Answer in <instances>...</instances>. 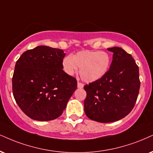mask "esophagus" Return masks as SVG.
<instances>
[{
  "mask_svg": "<svg viewBox=\"0 0 153 153\" xmlns=\"http://www.w3.org/2000/svg\"><path fill=\"white\" fill-rule=\"evenodd\" d=\"M77 87H78L79 88H82L83 87H84V84H83L82 83L78 82V83H77Z\"/></svg>",
  "mask_w": 153,
  "mask_h": 153,
  "instance_id": "1",
  "label": "esophagus"
}]
</instances>
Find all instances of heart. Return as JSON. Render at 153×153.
I'll return each mask as SVG.
<instances>
[{
  "label": "heart",
  "mask_w": 153,
  "mask_h": 153,
  "mask_svg": "<svg viewBox=\"0 0 153 153\" xmlns=\"http://www.w3.org/2000/svg\"><path fill=\"white\" fill-rule=\"evenodd\" d=\"M110 65L111 56L103 51L82 50L62 60V69L67 75L72 76L80 68L81 77L86 82L100 79L108 71Z\"/></svg>",
  "instance_id": "obj_1"
}]
</instances>
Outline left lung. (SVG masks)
I'll return each instance as SVG.
<instances>
[{"instance_id":"left-lung-1","label":"left lung","mask_w":153,"mask_h":153,"mask_svg":"<svg viewBox=\"0 0 153 153\" xmlns=\"http://www.w3.org/2000/svg\"><path fill=\"white\" fill-rule=\"evenodd\" d=\"M108 50L114 53L108 71L100 79L84 86L86 116L100 123L116 121L130 114L140 86L138 66L131 54L118 47Z\"/></svg>"}]
</instances>
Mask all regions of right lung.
Here are the masks:
<instances>
[{
    "label": "right lung",
    "mask_w": 153,
    "mask_h": 153,
    "mask_svg": "<svg viewBox=\"0 0 153 153\" xmlns=\"http://www.w3.org/2000/svg\"><path fill=\"white\" fill-rule=\"evenodd\" d=\"M65 54L60 49L38 46L23 52L16 62L13 97L32 119L48 121L57 118L76 89V79L62 69Z\"/></svg>",
    "instance_id": "1"
}]
</instances>
